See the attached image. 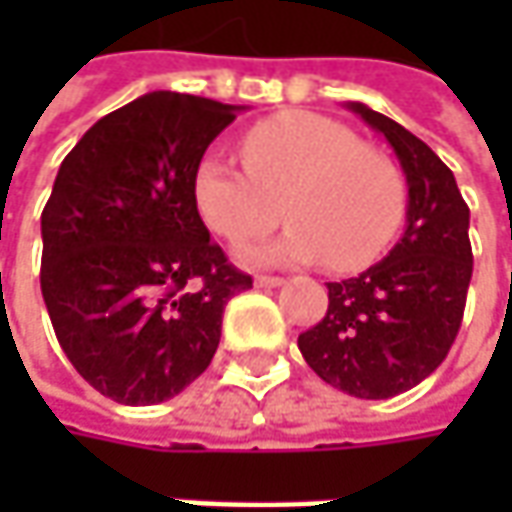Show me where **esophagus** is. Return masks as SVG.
Wrapping results in <instances>:
<instances>
[{"label": "esophagus", "instance_id": "34e87169", "mask_svg": "<svg viewBox=\"0 0 512 512\" xmlns=\"http://www.w3.org/2000/svg\"><path fill=\"white\" fill-rule=\"evenodd\" d=\"M282 282V276H256V287H279Z\"/></svg>", "mask_w": 512, "mask_h": 512}]
</instances>
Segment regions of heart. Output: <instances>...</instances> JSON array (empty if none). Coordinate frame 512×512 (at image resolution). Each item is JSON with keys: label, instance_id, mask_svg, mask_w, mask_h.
Instances as JSON below:
<instances>
[{"label": "heart", "instance_id": "heart-1", "mask_svg": "<svg viewBox=\"0 0 512 512\" xmlns=\"http://www.w3.org/2000/svg\"><path fill=\"white\" fill-rule=\"evenodd\" d=\"M239 153L245 170L222 159L196 168L193 207L230 245L267 233L285 210L293 225L276 245L250 247V262L325 259L327 267L353 273L373 265L402 225L399 168L327 116H270L247 130Z\"/></svg>", "mask_w": 512, "mask_h": 512}]
</instances>
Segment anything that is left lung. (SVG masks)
<instances>
[{"instance_id": "8db88e82", "label": "left lung", "mask_w": 512, "mask_h": 512, "mask_svg": "<svg viewBox=\"0 0 512 512\" xmlns=\"http://www.w3.org/2000/svg\"><path fill=\"white\" fill-rule=\"evenodd\" d=\"M396 150L407 227L379 265L327 282V313L299 336L313 373L356 399H390L424 382L456 342L473 276L470 207L453 170L419 136L350 102Z\"/></svg>"}]
</instances>
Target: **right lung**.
Returning a JSON list of instances; mask_svg holds the SVG:
<instances>
[{"label": "right lung", "mask_w": 512, "mask_h": 512, "mask_svg": "<svg viewBox=\"0 0 512 512\" xmlns=\"http://www.w3.org/2000/svg\"><path fill=\"white\" fill-rule=\"evenodd\" d=\"M239 110L153 90L102 116L56 173L42 296L76 373L113 402H168L196 382L225 305L253 287L193 207V173Z\"/></svg>", "instance_id": "1"}]
</instances>
